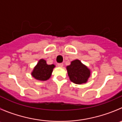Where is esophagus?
<instances>
[{
  "instance_id": "obj_1",
  "label": "esophagus",
  "mask_w": 122,
  "mask_h": 122,
  "mask_svg": "<svg viewBox=\"0 0 122 122\" xmlns=\"http://www.w3.org/2000/svg\"><path fill=\"white\" fill-rule=\"evenodd\" d=\"M58 66L60 67H63V64L62 63H58Z\"/></svg>"
}]
</instances>
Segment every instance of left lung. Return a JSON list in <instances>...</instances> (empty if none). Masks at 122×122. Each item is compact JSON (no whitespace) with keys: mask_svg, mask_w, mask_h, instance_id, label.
<instances>
[{"mask_svg":"<svg viewBox=\"0 0 122 122\" xmlns=\"http://www.w3.org/2000/svg\"><path fill=\"white\" fill-rule=\"evenodd\" d=\"M67 70L70 80L75 84L87 83L90 76V70L78 60L71 61V64L67 67Z\"/></svg>","mask_w":122,"mask_h":122,"instance_id":"obj_1","label":"left lung"}]
</instances>
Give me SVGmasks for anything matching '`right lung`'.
<instances>
[{
	"label": "right lung",
	"mask_w": 122,
	"mask_h": 122,
	"mask_svg": "<svg viewBox=\"0 0 122 122\" xmlns=\"http://www.w3.org/2000/svg\"><path fill=\"white\" fill-rule=\"evenodd\" d=\"M55 65H48L46 61L41 59L34 67L31 74L35 79L40 81H46L51 77Z\"/></svg>",
	"instance_id": "obj_1"
}]
</instances>
